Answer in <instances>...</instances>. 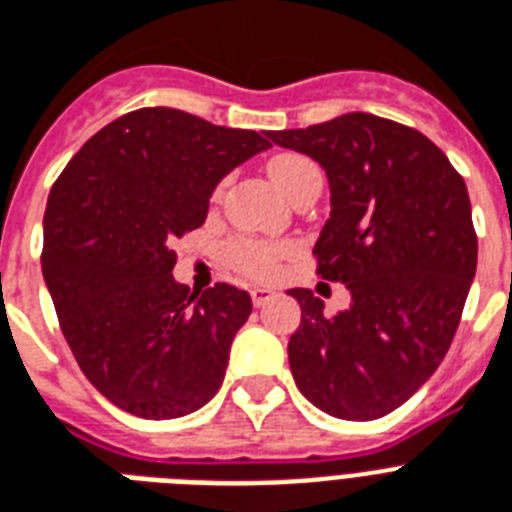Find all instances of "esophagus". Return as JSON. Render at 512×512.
I'll return each instance as SVG.
<instances>
[{"label": "esophagus", "instance_id": "obj_1", "mask_svg": "<svg viewBox=\"0 0 512 512\" xmlns=\"http://www.w3.org/2000/svg\"><path fill=\"white\" fill-rule=\"evenodd\" d=\"M249 295H252V303H255L257 308H260V305L271 303L273 297H276V292H273L271 287H255V289H252V292H249Z\"/></svg>", "mask_w": 512, "mask_h": 512}]
</instances>
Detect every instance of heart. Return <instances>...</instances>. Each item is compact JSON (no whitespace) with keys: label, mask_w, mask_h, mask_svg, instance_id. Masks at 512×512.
<instances>
[{"label":"heart","mask_w":512,"mask_h":512,"mask_svg":"<svg viewBox=\"0 0 512 512\" xmlns=\"http://www.w3.org/2000/svg\"><path fill=\"white\" fill-rule=\"evenodd\" d=\"M313 172H319V167L303 154H279L268 162V175H271L273 183L279 185V191H284L287 196L295 191V185L300 180H305ZM228 252H231L233 265L239 271L263 279V276H271L276 263H279V257L287 252V247L284 244H271V241L247 239L244 236V239L233 241Z\"/></svg>","instance_id":"1"}]
</instances>
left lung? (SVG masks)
<instances>
[{
	"label": "left lung",
	"mask_w": 512,
	"mask_h": 512,
	"mask_svg": "<svg viewBox=\"0 0 512 512\" xmlns=\"http://www.w3.org/2000/svg\"><path fill=\"white\" fill-rule=\"evenodd\" d=\"M268 138L327 172L332 212L313 255L350 292L327 316L311 289H289L303 311L292 377L332 417H385L436 372L460 324L478 263L465 180L422 132L361 111Z\"/></svg>",
	"instance_id": "8db88e82"
}]
</instances>
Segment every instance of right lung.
Segmentation results:
<instances>
[{"mask_svg":"<svg viewBox=\"0 0 512 512\" xmlns=\"http://www.w3.org/2000/svg\"><path fill=\"white\" fill-rule=\"evenodd\" d=\"M265 148L255 130L138 108L95 132L52 185L44 284L79 369L124 412L172 420L223 385L252 300L231 284L188 295L172 247L204 225L217 183Z\"/></svg>","mask_w":512,"mask_h":512,"instance_id":"1","label":"right lung"}]
</instances>
